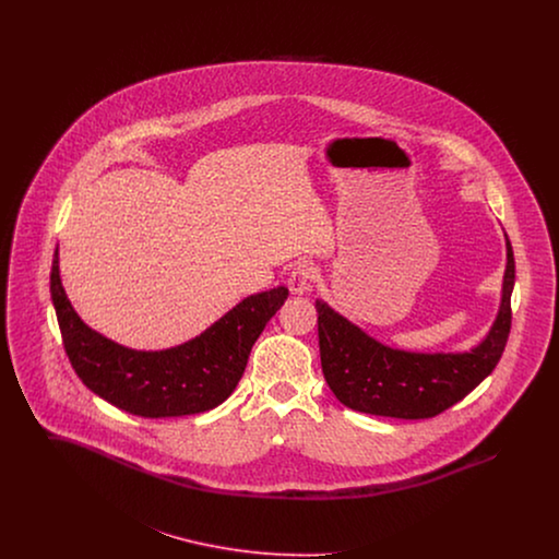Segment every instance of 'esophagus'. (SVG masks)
I'll use <instances>...</instances> for the list:
<instances>
[{"mask_svg":"<svg viewBox=\"0 0 559 559\" xmlns=\"http://www.w3.org/2000/svg\"><path fill=\"white\" fill-rule=\"evenodd\" d=\"M312 281H314V267L310 266L308 262H301L293 267L289 274V292L295 295H304V293L312 292Z\"/></svg>","mask_w":559,"mask_h":559,"instance_id":"esophagus-1","label":"esophagus"}]
</instances>
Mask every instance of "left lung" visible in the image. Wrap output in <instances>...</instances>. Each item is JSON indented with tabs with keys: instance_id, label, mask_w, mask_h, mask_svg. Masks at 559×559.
<instances>
[{
	"instance_id": "8db88e82",
	"label": "left lung",
	"mask_w": 559,
	"mask_h": 559,
	"mask_svg": "<svg viewBox=\"0 0 559 559\" xmlns=\"http://www.w3.org/2000/svg\"><path fill=\"white\" fill-rule=\"evenodd\" d=\"M515 262L507 239L503 295L488 335L469 352H404L383 346L324 301L319 312L320 365L335 399L352 411L429 419L465 399L495 371L511 329V292Z\"/></svg>"
}]
</instances>
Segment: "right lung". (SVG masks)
I'll return each instance as SVG.
<instances>
[{
	"instance_id": "obj_1",
	"label": "right lung",
	"mask_w": 559,
	"mask_h": 559,
	"mask_svg": "<svg viewBox=\"0 0 559 559\" xmlns=\"http://www.w3.org/2000/svg\"><path fill=\"white\" fill-rule=\"evenodd\" d=\"M50 293L62 346L81 381L126 413L163 419L212 411L235 392L251 347L289 289L249 295L194 340L160 352L119 346L90 329L62 287L58 249Z\"/></svg>"
}]
</instances>
